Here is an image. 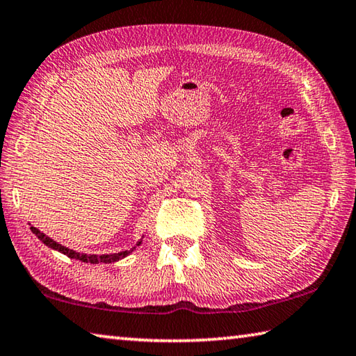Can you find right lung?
<instances>
[{
	"label": "right lung",
	"mask_w": 356,
	"mask_h": 356,
	"mask_svg": "<svg viewBox=\"0 0 356 356\" xmlns=\"http://www.w3.org/2000/svg\"><path fill=\"white\" fill-rule=\"evenodd\" d=\"M31 231L33 234H35V237H38L42 243H45L47 246H50L51 250H56L59 252H63V254H65L70 259H78V261L81 262H86V264H111V262H116V261H120V259L127 257L131 251H134L135 248H131L129 251H120V252H114V254H102V256H97V254H86V252H76L74 250H69L65 248V246H63L61 243L55 242V240L47 237L44 232H40L38 227L31 226ZM141 245V240L140 242L136 243V246Z\"/></svg>",
	"instance_id": "1"
}]
</instances>
